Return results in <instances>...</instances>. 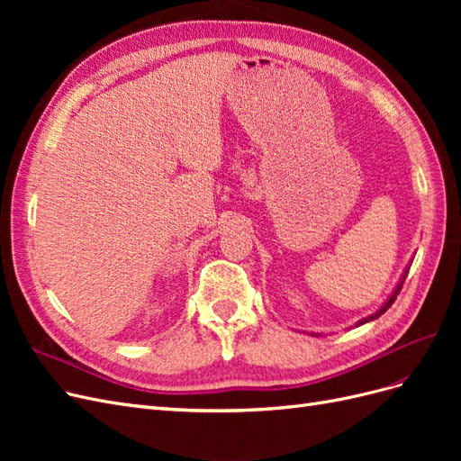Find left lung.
<instances>
[{"label":"left lung","instance_id":"8db88e82","mask_svg":"<svg viewBox=\"0 0 461 461\" xmlns=\"http://www.w3.org/2000/svg\"><path fill=\"white\" fill-rule=\"evenodd\" d=\"M406 275H408V271L406 273H403V278H406ZM403 278H402V281H400V285L396 286V290H394V294L393 296H390L386 302H384V305H383V308L379 310V312H376V313H373V315H369L367 319H361L359 321V323L357 325H364V323H367V321H373V319H376V317H381L388 308H390V305H393L394 303V300H396V296L400 294V290H402V285H403Z\"/></svg>","mask_w":461,"mask_h":461}]
</instances>
